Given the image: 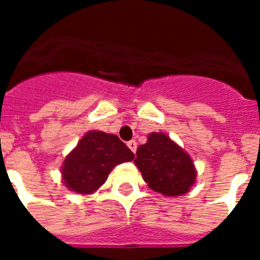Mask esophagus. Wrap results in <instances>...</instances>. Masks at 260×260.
I'll list each match as a JSON object with an SVG mask.
<instances>
[{
  "instance_id": "esophagus-1",
  "label": "esophagus",
  "mask_w": 260,
  "mask_h": 260,
  "mask_svg": "<svg viewBox=\"0 0 260 260\" xmlns=\"http://www.w3.org/2000/svg\"><path fill=\"white\" fill-rule=\"evenodd\" d=\"M126 144H128V147H129V150L135 154V152H136V148H138V143L135 142V140H131V142H128Z\"/></svg>"
}]
</instances>
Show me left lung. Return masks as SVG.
<instances>
[{
	"instance_id": "8db88e82",
	"label": "left lung",
	"mask_w": 260,
	"mask_h": 260,
	"mask_svg": "<svg viewBox=\"0 0 260 260\" xmlns=\"http://www.w3.org/2000/svg\"><path fill=\"white\" fill-rule=\"evenodd\" d=\"M135 165L151 189L170 197L187 193L197 177L190 155L163 132L148 135L136 151Z\"/></svg>"
}]
</instances>
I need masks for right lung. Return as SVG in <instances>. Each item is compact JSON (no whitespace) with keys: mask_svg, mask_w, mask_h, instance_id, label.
<instances>
[{"mask_svg":"<svg viewBox=\"0 0 260 260\" xmlns=\"http://www.w3.org/2000/svg\"><path fill=\"white\" fill-rule=\"evenodd\" d=\"M134 158L116 135L89 131L63 162V183L71 191L91 194L105 183L114 166Z\"/></svg>","mask_w":260,"mask_h":260,"instance_id":"1","label":"right lung"}]
</instances>
